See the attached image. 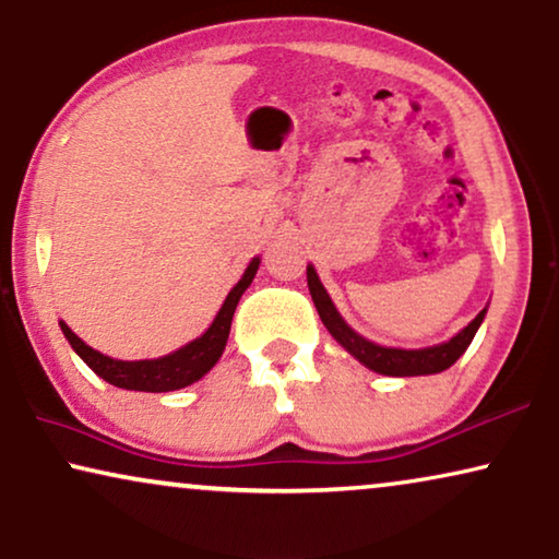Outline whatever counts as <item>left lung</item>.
Returning a JSON list of instances; mask_svg holds the SVG:
<instances>
[{
    "mask_svg": "<svg viewBox=\"0 0 559 559\" xmlns=\"http://www.w3.org/2000/svg\"><path fill=\"white\" fill-rule=\"evenodd\" d=\"M307 284H309L311 299H314V307L319 311V319H322L332 337L337 340L349 355L357 357L362 366L376 370V373H381V376H401V378H404V376L442 373V370L455 366L457 357L463 355L467 347H471L475 332H478L483 317H486V309H483L480 314L465 326V330H460L455 337L442 342V345L421 347V349L383 347V345H376V342H370L366 337H360V334H357L353 326H349L345 319L340 317V311L334 309L330 294H326L322 281H319L314 265H307Z\"/></svg>",
    "mask_w": 559,
    "mask_h": 559,
    "instance_id": "left-lung-1",
    "label": "left lung"
}]
</instances>
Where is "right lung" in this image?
I'll list each match as a JSON object with an SVG mask.
<instances>
[{
  "label": "right lung",
  "instance_id": "1",
  "mask_svg": "<svg viewBox=\"0 0 559 559\" xmlns=\"http://www.w3.org/2000/svg\"><path fill=\"white\" fill-rule=\"evenodd\" d=\"M260 265V258H252L250 265L245 267L242 278L237 281L233 292L227 294L225 304L214 317L202 337H197L189 345L178 347L176 353L155 357V360H115V357L102 355L99 349L88 347L84 340L71 332V326L61 322V330L76 355L94 370L104 381L117 385L124 391H147V393H163V391H178L183 385H191L193 381L210 373L217 366V360L225 353L229 326H233V317L237 309V301L245 294V288L252 284Z\"/></svg>",
  "mask_w": 559,
  "mask_h": 559
}]
</instances>
